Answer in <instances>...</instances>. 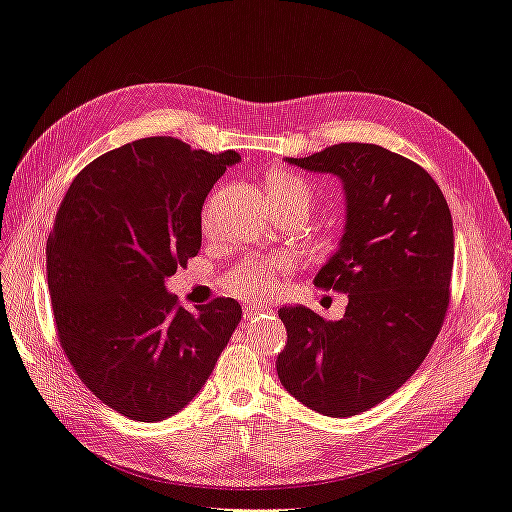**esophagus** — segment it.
I'll use <instances>...</instances> for the list:
<instances>
[{
  "mask_svg": "<svg viewBox=\"0 0 512 512\" xmlns=\"http://www.w3.org/2000/svg\"><path fill=\"white\" fill-rule=\"evenodd\" d=\"M267 310H269L267 306H245L243 314H245V319H254L256 314H260V312H267Z\"/></svg>",
  "mask_w": 512,
  "mask_h": 512,
  "instance_id": "obj_1",
  "label": "esophagus"
}]
</instances>
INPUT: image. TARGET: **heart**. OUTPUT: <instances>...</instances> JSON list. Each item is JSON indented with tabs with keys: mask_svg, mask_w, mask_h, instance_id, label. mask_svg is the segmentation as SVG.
Returning a JSON list of instances; mask_svg holds the SVG:
<instances>
[{
	"mask_svg": "<svg viewBox=\"0 0 512 512\" xmlns=\"http://www.w3.org/2000/svg\"><path fill=\"white\" fill-rule=\"evenodd\" d=\"M262 189H265V200L271 209H288L306 219L314 206L312 185L293 172H269ZM226 286L232 295L241 299L267 297L278 286V265L275 262H245L228 275Z\"/></svg>",
	"mask_w": 512,
	"mask_h": 512,
	"instance_id": "obj_1",
	"label": "heart"
}]
</instances>
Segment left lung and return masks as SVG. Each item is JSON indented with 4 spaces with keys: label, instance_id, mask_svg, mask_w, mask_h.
Returning <instances> with one entry per match:
<instances>
[{
    "label": "left lung",
    "instance_id": "8db88e82",
    "mask_svg": "<svg viewBox=\"0 0 512 512\" xmlns=\"http://www.w3.org/2000/svg\"><path fill=\"white\" fill-rule=\"evenodd\" d=\"M338 176L347 224L314 284L349 295L340 321L280 308L286 347L275 359L288 394L316 413L349 418L394 394L431 351L450 303L454 234L431 174L377 144H336L288 159Z\"/></svg>",
    "mask_w": 512,
    "mask_h": 512
}]
</instances>
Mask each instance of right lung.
I'll list each match as a JSON object with an SVG mask.
<instances>
[{"label": "right lung", "instance_id": "1", "mask_svg": "<svg viewBox=\"0 0 512 512\" xmlns=\"http://www.w3.org/2000/svg\"><path fill=\"white\" fill-rule=\"evenodd\" d=\"M239 159L146 137L88 163L55 215L47 280L62 351L86 388L131 420L181 411L241 321L230 297L189 312L165 290L198 256L202 204Z\"/></svg>", "mask_w": 512, "mask_h": 512}]
</instances>
